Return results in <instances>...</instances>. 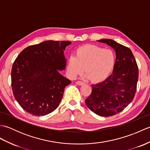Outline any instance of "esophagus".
<instances>
[{"label":"esophagus","instance_id":"34e87169","mask_svg":"<svg viewBox=\"0 0 150 150\" xmlns=\"http://www.w3.org/2000/svg\"><path fill=\"white\" fill-rule=\"evenodd\" d=\"M75 83H76V84H77L79 86H82V85L84 84V82H81V81H77V82H76Z\"/></svg>","mask_w":150,"mask_h":150}]
</instances>
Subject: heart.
<instances>
[{"instance_id": "1", "label": "heart", "mask_w": 150, "mask_h": 150, "mask_svg": "<svg viewBox=\"0 0 150 150\" xmlns=\"http://www.w3.org/2000/svg\"><path fill=\"white\" fill-rule=\"evenodd\" d=\"M115 64V55L112 50L86 44L75 51V56L68 57L67 73L75 79L84 70L89 80L100 82L109 77Z\"/></svg>"}]
</instances>
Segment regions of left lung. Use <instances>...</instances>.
Masks as SVG:
<instances>
[{
  "instance_id": "obj_1",
  "label": "left lung",
  "mask_w": 150,
  "mask_h": 150,
  "mask_svg": "<svg viewBox=\"0 0 150 150\" xmlns=\"http://www.w3.org/2000/svg\"><path fill=\"white\" fill-rule=\"evenodd\" d=\"M98 42L108 44L116 53L112 74L106 80L93 84L92 91L85 100L91 111L101 117H110L122 111L134 98L139 69L129 48L111 39Z\"/></svg>"
}]
</instances>
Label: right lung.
Wrapping results in <instances>:
<instances>
[{
    "label": "right lung",
    "instance_id": "obj_1",
    "mask_svg": "<svg viewBox=\"0 0 150 150\" xmlns=\"http://www.w3.org/2000/svg\"><path fill=\"white\" fill-rule=\"evenodd\" d=\"M69 41L46 40L22 50L13 64L11 87L15 100L33 115L43 116L57 109L64 90L71 83L60 73L66 66Z\"/></svg>",
    "mask_w": 150,
    "mask_h": 150
}]
</instances>
